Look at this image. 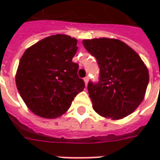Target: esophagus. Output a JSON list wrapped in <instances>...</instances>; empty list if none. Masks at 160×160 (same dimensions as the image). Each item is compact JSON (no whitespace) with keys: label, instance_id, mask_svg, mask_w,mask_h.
Instances as JSON below:
<instances>
[{"label":"esophagus","instance_id":"34e87169","mask_svg":"<svg viewBox=\"0 0 160 160\" xmlns=\"http://www.w3.org/2000/svg\"><path fill=\"white\" fill-rule=\"evenodd\" d=\"M83 81H84V83H85V85H87V83H88V81H89V77H85L84 78H83Z\"/></svg>","mask_w":160,"mask_h":160}]
</instances>
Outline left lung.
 <instances>
[{
  "label": "left lung",
  "mask_w": 160,
  "mask_h": 160,
  "mask_svg": "<svg viewBox=\"0 0 160 160\" xmlns=\"http://www.w3.org/2000/svg\"><path fill=\"white\" fill-rule=\"evenodd\" d=\"M100 68L98 83H88L92 108L102 117L117 120L132 113L144 98L149 71L137 53L117 39L83 40Z\"/></svg>",
  "instance_id": "left-lung-1"
}]
</instances>
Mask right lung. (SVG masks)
Segmentation results:
<instances>
[{"label": "right lung", "instance_id": "1", "mask_svg": "<svg viewBox=\"0 0 160 160\" xmlns=\"http://www.w3.org/2000/svg\"><path fill=\"white\" fill-rule=\"evenodd\" d=\"M77 40L55 34L26 50L16 74L18 92L28 108L44 118H56L71 106L84 88L79 78V66L72 61Z\"/></svg>", "mask_w": 160, "mask_h": 160}]
</instances>
